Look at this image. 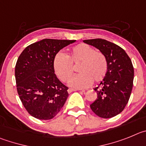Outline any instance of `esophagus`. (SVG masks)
<instances>
[{
	"mask_svg": "<svg viewBox=\"0 0 146 146\" xmlns=\"http://www.w3.org/2000/svg\"><path fill=\"white\" fill-rule=\"evenodd\" d=\"M77 90H78V89H68V93H71V92H75V91H77Z\"/></svg>",
	"mask_w": 146,
	"mask_h": 146,
	"instance_id": "1",
	"label": "esophagus"
}]
</instances>
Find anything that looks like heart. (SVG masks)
Returning <instances> with one entry per match:
<instances>
[{
  "label": "heart",
  "mask_w": 146,
  "mask_h": 146,
  "mask_svg": "<svg viewBox=\"0 0 146 146\" xmlns=\"http://www.w3.org/2000/svg\"><path fill=\"white\" fill-rule=\"evenodd\" d=\"M54 68L60 80L67 82L74 73V66L78 67L79 74L70 81L73 87L86 88L94 83L102 81L108 72V61L102 52H97L86 44H79L70 49L67 57L59 53L54 59Z\"/></svg>",
  "instance_id": "1"
}]
</instances>
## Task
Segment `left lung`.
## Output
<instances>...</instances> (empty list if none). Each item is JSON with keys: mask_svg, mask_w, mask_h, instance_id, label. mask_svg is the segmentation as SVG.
<instances>
[{"mask_svg": "<svg viewBox=\"0 0 146 146\" xmlns=\"http://www.w3.org/2000/svg\"><path fill=\"white\" fill-rule=\"evenodd\" d=\"M106 56L108 72L94 89L98 98L90 105L97 115L109 119L120 113L127 106L133 86L134 68L125 51L116 44L101 38L84 40Z\"/></svg>", "mask_w": 146, "mask_h": 146, "instance_id": "left-lung-1", "label": "left lung"}]
</instances>
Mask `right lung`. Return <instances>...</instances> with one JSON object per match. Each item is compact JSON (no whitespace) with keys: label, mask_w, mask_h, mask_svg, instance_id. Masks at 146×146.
I'll use <instances>...</instances> for the list:
<instances>
[{"label":"right lung","mask_w":146,"mask_h":146,"mask_svg":"<svg viewBox=\"0 0 146 146\" xmlns=\"http://www.w3.org/2000/svg\"><path fill=\"white\" fill-rule=\"evenodd\" d=\"M76 40L46 38L29 45L15 66L19 99L26 111L40 120L52 119L63 107L68 87L54 73V59L62 48Z\"/></svg>","instance_id":"add662e5"}]
</instances>
